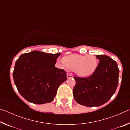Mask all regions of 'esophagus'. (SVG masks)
I'll list each match as a JSON object with an SVG mask.
<instances>
[{
  "label": "esophagus",
  "instance_id": "esophagus-1",
  "mask_svg": "<svg viewBox=\"0 0 130 130\" xmlns=\"http://www.w3.org/2000/svg\"><path fill=\"white\" fill-rule=\"evenodd\" d=\"M67 77H68V78H73V76H72V75H71V74H67Z\"/></svg>",
  "mask_w": 130,
  "mask_h": 130
}]
</instances>
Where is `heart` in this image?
Instances as JSON below:
<instances>
[{"mask_svg": "<svg viewBox=\"0 0 130 130\" xmlns=\"http://www.w3.org/2000/svg\"><path fill=\"white\" fill-rule=\"evenodd\" d=\"M58 62L62 67L73 70L76 74L83 77L93 74L98 66V59L93 55L72 54L67 58L62 57Z\"/></svg>", "mask_w": 130, "mask_h": 130, "instance_id": "1", "label": "heart"}]
</instances>
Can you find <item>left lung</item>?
Listing matches in <instances>:
<instances>
[{
  "mask_svg": "<svg viewBox=\"0 0 130 130\" xmlns=\"http://www.w3.org/2000/svg\"><path fill=\"white\" fill-rule=\"evenodd\" d=\"M99 63L94 73L85 78L74 77L73 94L76 102L86 107H99L107 103L118 85L119 69L116 61L105 55H98Z\"/></svg>",
  "mask_w": 130,
  "mask_h": 130,
  "instance_id": "1",
  "label": "left lung"
}]
</instances>
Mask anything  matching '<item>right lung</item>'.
<instances>
[{"label":"right lung","instance_id":"right-lung-1","mask_svg":"<svg viewBox=\"0 0 130 130\" xmlns=\"http://www.w3.org/2000/svg\"><path fill=\"white\" fill-rule=\"evenodd\" d=\"M60 55L32 51L22 54L16 61L15 84L28 102L42 104L54 100L59 86L67 79L64 70L55 67Z\"/></svg>","mask_w":130,"mask_h":130}]
</instances>
